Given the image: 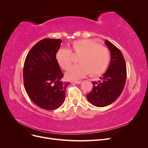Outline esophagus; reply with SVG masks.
Returning a JSON list of instances; mask_svg holds the SVG:
<instances>
[{"instance_id":"1","label":"esophagus","mask_w":148,"mask_h":148,"mask_svg":"<svg viewBox=\"0 0 148 148\" xmlns=\"http://www.w3.org/2000/svg\"><path fill=\"white\" fill-rule=\"evenodd\" d=\"M82 81H77V82H73L72 83H75V84H80V83H82Z\"/></svg>"}]
</instances>
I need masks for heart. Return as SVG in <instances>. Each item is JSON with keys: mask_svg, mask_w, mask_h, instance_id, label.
<instances>
[{"mask_svg": "<svg viewBox=\"0 0 148 148\" xmlns=\"http://www.w3.org/2000/svg\"><path fill=\"white\" fill-rule=\"evenodd\" d=\"M71 53L79 56V64L70 67L65 77L69 80H77L88 73L96 77L106 71L110 60V54L107 47L89 39H80L72 44V50L62 48L56 54L57 64L64 70H67L72 63Z\"/></svg>", "mask_w": 148, "mask_h": 148, "instance_id": "heart-1", "label": "heart"}]
</instances>
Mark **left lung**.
Masks as SVG:
<instances>
[{"instance_id":"1","label":"left lung","mask_w":148,"mask_h":148,"mask_svg":"<svg viewBox=\"0 0 148 148\" xmlns=\"http://www.w3.org/2000/svg\"><path fill=\"white\" fill-rule=\"evenodd\" d=\"M106 45L110 52V62L107 71L98 82H93L92 91L87 95L88 101L96 107H105L120 96L127 79V67L122 53L107 40Z\"/></svg>"}]
</instances>
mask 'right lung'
Segmentation results:
<instances>
[{"instance_id": "1", "label": "right lung", "mask_w": 148, "mask_h": 148, "mask_svg": "<svg viewBox=\"0 0 148 148\" xmlns=\"http://www.w3.org/2000/svg\"><path fill=\"white\" fill-rule=\"evenodd\" d=\"M60 39H44L28 52L24 64L23 81L30 99L40 108L53 110L65 99V89L70 83L63 82L64 74L56 59Z\"/></svg>"}]
</instances>
